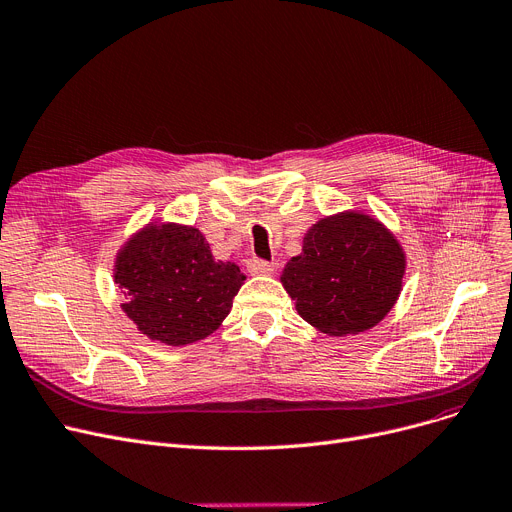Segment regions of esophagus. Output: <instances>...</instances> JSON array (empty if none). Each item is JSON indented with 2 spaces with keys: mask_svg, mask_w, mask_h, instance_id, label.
Instances as JSON below:
<instances>
[{
  "mask_svg": "<svg viewBox=\"0 0 512 512\" xmlns=\"http://www.w3.org/2000/svg\"><path fill=\"white\" fill-rule=\"evenodd\" d=\"M248 270L252 275H273L275 273V262L250 258L248 260Z\"/></svg>",
  "mask_w": 512,
  "mask_h": 512,
  "instance_id": "34e87169",
  "label": "esophagus"
}]
</instances>
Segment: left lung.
Wrapping results in <instances>:
<instances>
[{
  "mask_svg": "<svg viewBox=\"0 0 512 512\" xmlns=\"http://www.w3.org/2000/svg\"><path fill=\"white\" fill-rule=\"evenodd\" d=\"M407 256L395 233L376 217L343 210L316 221L302 254L281 275L297 314L330 337L376 326L403 289Z\"/></svg>",
  "mask_w": 512,
  "mask_h": 512,
  "instance_id": "1",
  "label": "left lung"
}]
</instances>
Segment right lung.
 Listing matches in <instances>:
<instances>
[{
  "instance_id": "right-lung-1",
  "label": "right lung",
  "mask_w": 512,
  "mask_h": 512,
  "mask_svg": "<svg viewBox=\"0 0 512 512\" xmlns=\"http://www.w3.org/2000/svg\"><path fill=\"white\" fill-rule=\"evenodd\" d=\"M113 281L142 335L186 347L221 326L246 275L235 262L215 260L200 229L155 221L119 248Z\"/></svg>"
}]
</instances>
